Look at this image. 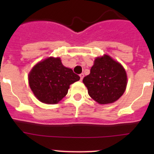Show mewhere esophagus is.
<instances>
[{"mask_svg": "<svg viewBox=\"0 0 154 154\" xmlns=\"http://www.w3.org/2000/svg\"><path fill=\"white\" fill-rule=\"evenodd\" d=\"M79 76H80V81H82V79H83L84 78V74L83 73H82V74L79 75Z\"/></svg>", "mask_w": 154, "mask_h": 154, "instance_id": "34e87169", "label": "esophagus"}]
</instances>
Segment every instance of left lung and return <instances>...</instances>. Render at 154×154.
<instances>
[{
	"mask_svg": "<svg viewBox=\"0 0 154 154\" xmlns=\"http://www.w3.org/2000/svg\"><path fill=\"white\" fill-rule=\"evenodd\" d=\"M82 82L92 99L99 104H109L123 96L127 75L123 65L104 55L95 59L90 74L84 77Z\"/></svg>",
	"mask_w": 154,
	"mask_h": 154,
	"instance_id": "obj_1",
	"label": "left lung"
}]
</instances>
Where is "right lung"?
Listing matches in <instances>:
<instances>
[{"label": "right lung", "instance_id": "right-lung-1", "mask_svg": "<svg viewBox=\"0 0 154 154\" xmlns=\"http://www.w3.org/2000/svg\"><path fill=\"white\" fill-rule=\"evenodd\" d=\"M80 79L73 71L65 67L60 58H49L38 62L28 75L30 88L43 103L56 104L68 93L69 85Z\"/></svg>", "mask_w": 154, "mask_h": 154}]
</instances>
